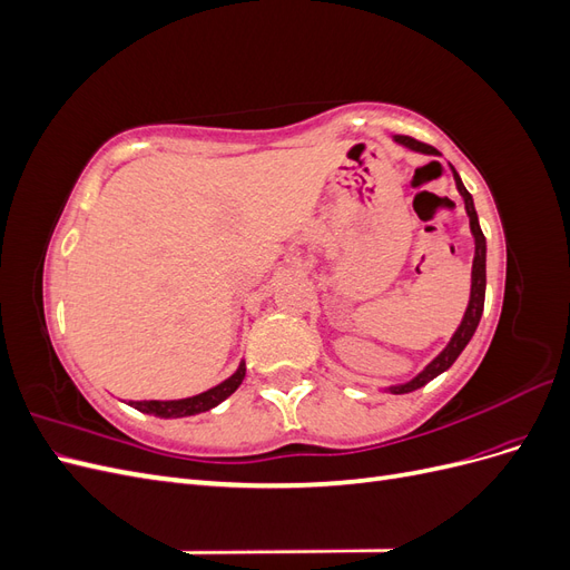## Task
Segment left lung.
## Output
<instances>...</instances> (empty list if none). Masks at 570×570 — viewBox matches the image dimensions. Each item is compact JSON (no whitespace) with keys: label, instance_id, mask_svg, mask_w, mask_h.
Masks as SVG:
<instances>
[{"label":"left lung","instance_id":"8db88e82","mask_svg":"<svg viewBox=\"0 0 570 570\" xmlns=\"http://www.w3.org/2000/svg\"><path fill=\"white\" fill-rule=\"evenodd\" d=\"M394 140L400 142V145H404V147H409V149H413V151L440 154L435 147H430V145H425V142H421V140H413V137H409V135H396ZM433 164H438V161H433ZM452 170H454V168H452ZM454 180H456L459 193H461V197H463V202H465V214H469V218H471V233H473V237H475L471 302H469V308H465V314H463V321H461V325H459V331L454 333L452 342L446 344V347L442 350V354H440L438 358L430 361V364L425 366V371L419 373L416 377H413L411 383L390 387L392 394H406V392L419 390V387H423L425 383L433 381V377H438L440 373H444L446 368H450V366L454 364V361L459 358V354L463 352L465 344L471 342V337H473V333H475V327H478V323H480V316H482V306H485V235H482V230H480L478 214H475V206H473V197H471L469 189L463 187V183H461L456 170H454Z\"/></svg>","mask_w":570,"mask_h":570}]
</instances>
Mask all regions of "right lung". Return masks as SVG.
I'll use <instances>...</instances> for the list:
<instances>
[{
  "label": "right lung",
  "instance_id": "add662e5",
  "mask_svg": "<svg viewBox=\"0 0 570 570\" xmlns=\"http://www.w3.org/2000/svg\"><path fill=\"white\" fill-rule=\"evenodd\" d=\"M245 364H239V368L228 377V381H223L220 385L206 390L197 396H187V400H176V402H130L137 411L142 413H151V416H159V419H183V416H195V413L202 411H209L216 404H220L223 400H228V396L239 387V383L245 381Z\"/></svg>",
  "mask_w": 570,
  "mask_h": 570
}]
</instances>
